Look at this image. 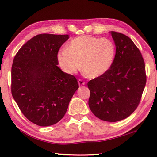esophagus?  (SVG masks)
Wrapping results in <instances>:
<instances>
[{"mask_svg": "<svg viewBox=\"0 0 157 157\" xmlns=\"http://www.w3.org/2000/svg\"><path fill=\"white\" fill-rule=\"evenodd\" d=\"M78 84H79V86H83V85L85 84V82L83 80H82V79H78Z\"/></svg>", "mask_w": 157, "mask_h": 157, "instance_id": "esophagus-1", "label": "esophagus"}]
</instances>
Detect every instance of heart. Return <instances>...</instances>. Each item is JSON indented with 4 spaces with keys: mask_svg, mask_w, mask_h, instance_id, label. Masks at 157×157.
I'll return each mask as SVG.
<instances>
[{
    "mask_svg": "<svg viewBox=\"0 0 157 157\" xmlns=\"http://www.w3.org/2000/svg\"><path fill=\"white\" fill-rule=\"evenodd\" d=\"M114 57L115 46L109 39L83 35L69 42L57 58L66 73L73 75L82 67L89 78H98L109 70Z\"/></svg>",
    "mask_w": 157,
    "mask_h": 157,
    "instance_id": "b5f03b06",
    "label": "heart"
}]
</instances>
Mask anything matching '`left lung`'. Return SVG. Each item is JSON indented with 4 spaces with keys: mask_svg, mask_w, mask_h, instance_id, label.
<instances>
[{
    "mask_svg": "<svg viewBox=\"0 0 157 157\" xmlns=\"http://www.w3.org/2000/svg\"><path fill=\"white\" fill-rule=\"evenodd\" d=\"M116 55L111 68L102 76L90 80L89 106L100 120L117 122L136 110L146 84L145 62L131 39L111 31Z\"/></svg>",
    "mask_w": 157,
    "mask_h": 157,
    "instance_id": "left-lung-1",
    "label": "left lung"
}]
</instances>
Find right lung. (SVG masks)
Returning <instances> with one entry per match:
<instances>
[{
	"label": "right lung",
	"mask_w": 157,
	"mask_h": 157,
	"mask_svg": "<svg viewBox=\"0 0 157 157\" xmlns=\"http://www.w3.org/2000/svg\"><path fill=\"white\" fill-rule=\"evenodd\" d=\"M68 34H40L16 54L11 91L21 112L32 123L46 127L58 123L79 88L75 76L57 65V53Z\"/></svg>",
	"instance_id": "add662e5"
}]
</instances>
